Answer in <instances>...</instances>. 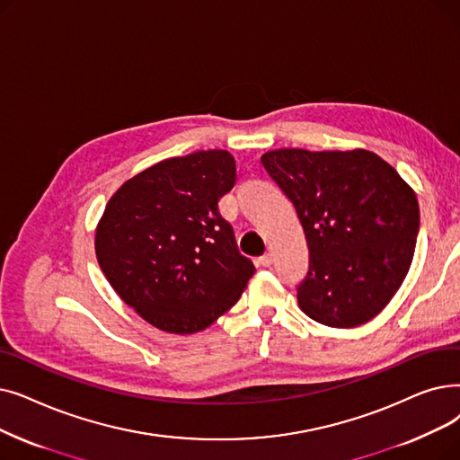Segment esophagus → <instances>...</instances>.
Instances as JSON below:
<instances>
[{
	"mask_svg": "<svg viewBox=\"0 0 460 460\" xmlns=\"http://www.w3.org/2000/svg\"><path fill=\"white\" fill-rule=\"evenodd\" d=\"M272 261H274V259H272V253H265V255H261V257L257 259V265L267 269V267H270V265H272Z\"/></svg>",
	"mask_w": 460,
	"mask_h": 460,
	"instance_id": "esophagus-1",
	"label": "esophagus"
}]
</instances>
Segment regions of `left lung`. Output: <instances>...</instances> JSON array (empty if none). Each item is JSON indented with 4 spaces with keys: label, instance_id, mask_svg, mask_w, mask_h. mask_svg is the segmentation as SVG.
<instances>
[{
    "label": "left lung",
    "instance_id": "8db88e82",
    "mask_svg": "<svg viewBox=\"0 0 460 460\" xmlns=\"http://www.w3.org/2000/svg\"><path fill=\"white\" fill-rule=\"evenodd\" d=\"M293 203L310 252L301 310L327 327L382 312L410 270L419 231L415 191L374 152L279 148L261 155Z\"/></svg>",
    "mask_w": 460,
    "mask_h": 460
}]
</instances>
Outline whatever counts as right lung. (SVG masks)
<instances>
[{
  "instance_id": "obj_1",
  "label": "right lung",
  "mask_w": 460,
  "mask_h": 460,
  "mask_svg": "<svg viewBox=\"0 0 460 460\" xmlns=\"http://www.w3.org/2000/svg\"><path fill=\"white\" fill-rule=\"evenodd\" d=\"M234 181L229 152L201 150L145 169L109 199L95 229L97 263L150 325L203 331L246 289L255 267L217 210Z\"/></svg>"
}]
</instances>
